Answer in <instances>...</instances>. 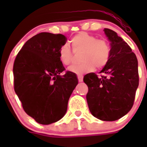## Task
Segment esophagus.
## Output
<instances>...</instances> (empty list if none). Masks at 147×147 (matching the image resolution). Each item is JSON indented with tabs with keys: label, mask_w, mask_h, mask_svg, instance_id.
Segmentation results:
<instances>
[{
	"label": "esophagus",
	"mask_w": 147,
	"mask_h": 147,
	"mask_svg": "<svg viewBox=\"0 0 147 147\" xmlns=\"http://www.w3.org/2000/svg\"><path fill=\"white\" fill-rule=\"evenodd\" d=\"M78 80H79V82H82V80H83L82 76H80V75H78Z\"/></svg>",
	"instance_id": "esophagus-1"
}]
</instances>
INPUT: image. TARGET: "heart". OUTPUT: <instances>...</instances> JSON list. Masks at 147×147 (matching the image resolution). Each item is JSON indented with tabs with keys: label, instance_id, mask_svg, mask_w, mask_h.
I'll return each instance as SVG.
<instances>
[{
	"label": "heart",
	"instance_id": "obj_1",
	"mask_svg": "<svg viewBox=\"0 0 147 147\" xmlns=\"http://www.w3.org/2000/svg\"><path fill=\"white\" fill-rule=\"evenodd\" d=\"M73 49L76 52L82 51V63L68 68L70 71L78 74L90 71L94 68L100 69L108 62L110 56V45L107 40H97L93 35L81 32L71 39ZM59 57L63 65H69L73 62V52L67 44H64L59 51Z\"/></svg>",
	"mask_w": 147,
	"mask_h": 147
}]
</instances>
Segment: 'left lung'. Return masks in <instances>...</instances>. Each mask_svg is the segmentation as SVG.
<instances>
[{"instance_id": "left-lung-1", "label": "left lung", "mask_w": 147, "mask_h": 147, "mask_svg": "<svg viewBox=\"0 0 147 147\" xmlns=\"http://www.w3.org/2000/svg\"><path fill=\"white\" fill-rule=\"evenodd\" d=\"M110 42L108 62L100 71L84 76L88 85L86 98L88 107L94 117L102 121H113L125 115L134 103L138 87V59L128 44L117 33L104 29Z\"/></svg>"}]
</instances>
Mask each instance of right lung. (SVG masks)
<instances>
[{
	"label": "right lung",
	"mask_w": 147,
	"mask_h": 147,
	"mask_svg": "<svg viewBox=\"0 0 147 147\" xmlns=\"http://www.w3.org/2000/svg\"><path fill=\"white\" fill-rule=\"evenodd\" d=\"M67 38L42 32L26 42L13 66L14 88L26 113L41 124H52L66 113L67 102L78 84L74 73L67 71L59 51Z\"/></svg>",
	"instance_id": "obj_1"
}]
</instances>
